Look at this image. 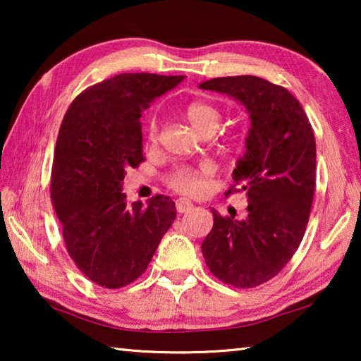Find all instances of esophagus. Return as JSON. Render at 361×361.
<instances>
[{
  "label": "esophagus",
  "instance_id": "obj_1",
  "mask_svg": "<svg viewBox=\"0 0 361 361\" xmlns=\"http://www.w3.org/2000/svg\"><path fill=\"white\" fill-rule=\"evenodd\" d=\"M194 209V205L189 202L188 199H178L176 200V212L178 213H188Z\"/></svg>",
  "mask_w": 361,
  "mask_h": 361
}]
</instances>
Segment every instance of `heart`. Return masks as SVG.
<instances>
[{"label":"heart","instance_id":"heart-1","mask_svg":"<svg viewBox=\"0 0 361 361\" xmlns=\"http://www.w3.org/2000/svg\"><path fill=\"white\" fill-rule=\"evenodd\" d=\"M186 119L192 129L205 135V133H215L221 122V114H219L215 106L209 103H194V105L186 109ZM148 142L154 145L157 142V126L156 122H151L148 129ZM213 173V167L209 162H200L199 166H183L175 169L169 175L167 183L169 186L186 195H199L205 191L207 180Z\"/></svg>","mask_w":361,"mask_h":361}]
</instances>
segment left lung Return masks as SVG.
Here are the masks:
<instances>
[{
	"label": "left lung",
	"mask_w": 361,
	"mask_h": 361,
	"mask_svg": "<svg viewBox=\"0 0 361 361\" xmlns=\"http://www.w3.org/2000/svg\"><path fill=\"white\" fill-rule=\"evenodd\" d=\"M199 87L240 102L252 121L247 151L232 172L247 191L248 215L234 219L212 209L202 255L221 282L255 288L282 271L304 237L315 192L314 130L299 100L262 78H213ZM234 186L226 195L239 191Z\"/></svg>",
	"instance_id": "obj_1"
}]
</instances>
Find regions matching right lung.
<instances>
[{"label":"right lung","mask_w":361,"mask_h":361,"mask_svg":"<svg viewBox=\"0 0 361 361\" xmlns=\"http://www.w3.org/2000/svg\"><path fill=\"white\" fill-rule=\"evenodd\" d=\"M185 76L122 73L79 94L60 126L51 197L66 250L79 271L122 288L146 271L176 218L166 195L129 204L126 170L143 162L142 113Z\"/></svg>","instance_id":"right-lung-1"}]
</instances>
